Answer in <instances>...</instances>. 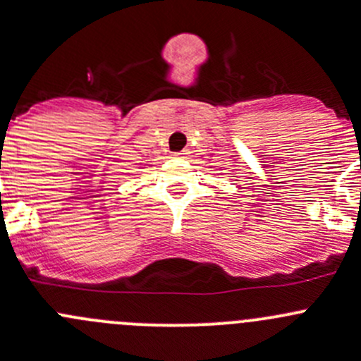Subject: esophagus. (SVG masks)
Wrapping results in <instances>:
<instances>
[{"instance_id":"34e87169","label":"esophagus","mask_w":361,"mask_h":361,"mask_svg":"<svg viewBox=\"0 0 361 361\" xmlns=\"http://www.w3.org/2000/svg\"><path fill=\"white\" fill-rule=\"evenodd\" d=\"M187 154H188V152L183 150V152H180V154H178V155H180V157H187Z\"/></svg>"}]
</instances>
